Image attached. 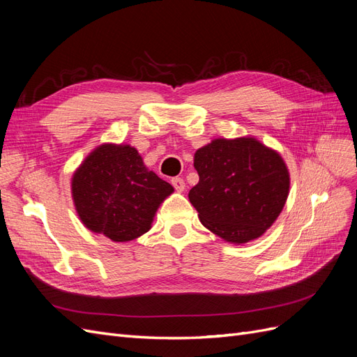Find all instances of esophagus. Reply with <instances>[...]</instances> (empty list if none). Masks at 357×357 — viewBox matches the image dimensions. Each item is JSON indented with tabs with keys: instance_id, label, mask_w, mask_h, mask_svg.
<instances>
[{
	"instance_id": "obj_1",
	"label": "esophagus",
	"mask_w": 357,
	"mask_h": 357,
	"mask_svg": "<svg viewBox=\"0 0 357 357\" xmlns=\"http://www.w3.org/2000/svg\"><path fill=\"white\" fill-rule=\"evenodd\" d=\"M171 185L174 186V189H176L177 192H183V190H185V188H186V185H185V180H183L181 177H174V178H171Z\"/></svg>"
}]
</instances>
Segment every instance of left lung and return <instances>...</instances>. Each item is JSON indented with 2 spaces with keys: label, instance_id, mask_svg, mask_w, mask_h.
Masks as SVG:
<instances>
[{
  "label": "left lung",
  "instance_id": "1",
  "mask_svg": "<svg viewBox=\"0 0 357 357\" xmlns=\"http://www.w3.org/2000/svg\"><path fill=\"white\" fill-rule=\"evenodd\" d=\"M199 181L189 199L199 220L228 243L261 236L282 213L289 195V171L274 150L252 137L218 138L197 150Z\"/></svg>",
  "mask_w": 357,
  "mask_h": 357
}]
</instances>
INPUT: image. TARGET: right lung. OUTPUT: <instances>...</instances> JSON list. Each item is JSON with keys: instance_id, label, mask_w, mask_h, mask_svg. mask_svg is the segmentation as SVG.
Wrapping results in <instances>:
<instances>
[{"instance_id": "1", "label": "right lung", "mask_w": 357, "mask_h": 357, "mask_svg": "<svg viewBox=\"0 0 357 357\" xmlns=\"http://www.w3.org/2000/svg\"><path fill=\"white\" fill-rule=\"evenodd\" d=\"M73 199L86 228L116 243L152 228L160 202L174 192L128 144H102L83 160L71 181Z\"/></svg>"}]
</instances>
